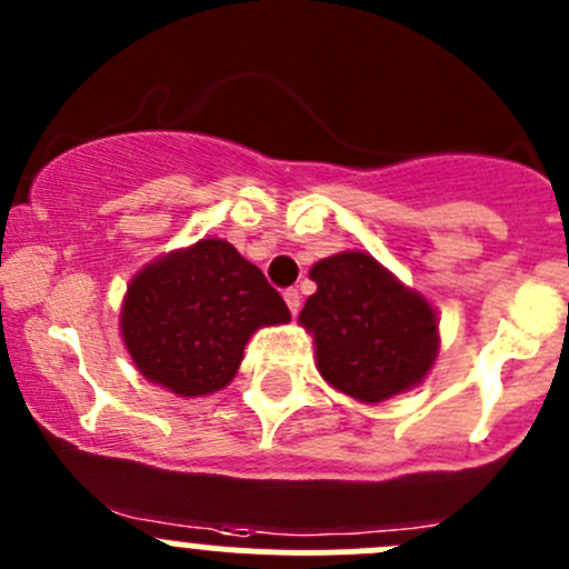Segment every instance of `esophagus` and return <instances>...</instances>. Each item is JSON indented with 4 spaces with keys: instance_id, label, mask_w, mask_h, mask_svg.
Masks as SVG:
<instances>
[{
    "instance_id": "obj_1",
    "label": "esophagus",
    "mask_w": 569,
    "mask_h": 569,
    "mask_svg": "<svg viewBox=\"0 0 569 569\" xmlns=\"http://www.w3.org/2000/svg\"><path fill=\"white\" fill-rule=\"evenodd\" d=\"M283 300H286V306H289V311L297 317V311H300V291H297V289H286L283 291Z\"/></svg>"
}]
</instances>
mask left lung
<instances>
[{
	"instance_id": "8db88e82",
	"label": "left lung",
	"mask_w": 569,
	"mask_h": 569,
	"mask_svg": "<svg viewBox=\"0 0 569 569\" xmlns=\"http://www.w3.org/2000/svg\"><path fill=\"white\" fill-rule=\"evenodd\" d=\"M317 291L300 311L321 380L363 405L418 388L440 352L438 311L421 291L360 250L311 267Z\"/></svg>"
}]
</instances>
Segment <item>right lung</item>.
Returning <instances> with one entry per match:
<instances>
[{
    "instance_id": "obj_1",
    "label": "right lung",
    "mask_w": 569,
    "mask_h": 569,
    "mask_svg": "<svg viewBox=\"0 0 569 569\" xmlns=\"http://www.w3.org/2000/svg\"><path fill=\"white\" fill-rule=\"evenodd\" d=\"M291 321L283 297L226 239L153 258L126 286L120 338L148 382L194 399L222 391L261 327Z\"/></svg>"
}]
</instances>
